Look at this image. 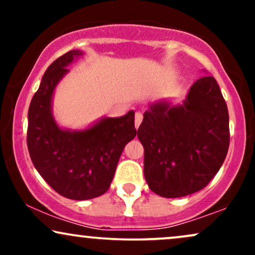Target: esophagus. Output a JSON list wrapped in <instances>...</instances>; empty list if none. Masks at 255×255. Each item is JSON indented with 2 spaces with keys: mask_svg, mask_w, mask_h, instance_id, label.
Segmentation results:
<instances>
[{
  "mask_svg": "<svg viewBox=\"0 0 255 255\" xmlns=\"http://www.w3.org/2000/svg\"><path fill=\"white\" fill-rule=\"evenodd\" d=\"M142 118H144V116H142L141 113H136L135 114V128H139V126L141 125Z\"/></svg>",
  "mask_w": 255,
  "mask_h": 255,
  "instance_id": "esophagus-1",
  "label": "esophagus"
}]
</instances>
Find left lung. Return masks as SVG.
Returning <instances> with one entry per match:
<instances>
[{"label":"left lung","instance_id":"left-lung-1","mask_svg":"<svg viewBox=\"0 0 255 255\" xmlns=\"http://www.w3.org/2000/svg\"><path fill=\"white\" fill-rule=\"evenodd\" d=\"M152 192L180 198L205 188L229 148V113L213 77L192 85L182 105L151 104L137 129Z\"/></svg>","mask_w":255,"mask_h":255}]
</instances>
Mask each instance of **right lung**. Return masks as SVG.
Listing matches in <instances>:
<instances>
[{"label":"right lung","instance_id":"1","mask_svg":"<svg viewBox=\"0 0 255 255\" xmlns=\"http://www.w3.org/2000/svg\"><path fill=\"white\" fill-rule=\"evenodd\" d=\"M79 50L66 52L44 73L28 109L27 147L34 168L54 191L73 200H87L109 189L125 146L134 139V111L105 118L85 130L61 129L51 113L55 87Z\"/></svg>","mask_w":255,"mask_h":255}]
</instances>
